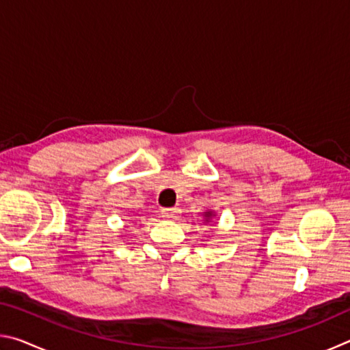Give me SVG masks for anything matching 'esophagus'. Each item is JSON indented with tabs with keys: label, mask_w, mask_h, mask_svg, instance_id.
<instances>
[{
	"label": "esophagus",
	"mask_w": 350,
	"mask_h": 350,
	"mask_svg": "<svg viewBox=\"0 0 350 350\" xmlns=\"http://www.w3.org/2000/svg\"><path fill=\"white\" fill-rule=\"evenodd\" d=\"M162 217L168 219V221H177V219L180 217V210L179 208H163Z\"/></svg>",
	"instance_id": "obj_1"
}]
</instances>
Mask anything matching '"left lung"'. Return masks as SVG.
I'll use <instances>...</instances> for the list:
<instances>
[{"label": "left lung", "mask_w": 350, "mask_h": 350, "mask_svg": "<svg viewBox=\"0 0 350 350\" xmlns=\"http://www.w3.org/2000/svg\"><path fill=\"white\" fill-rule=\"evenodd\" d=\"M216 217V213L213 211V210H206V211H204V222L205 224H211V221L213 219Z\"/></svg>", "instance_id": "obj_1"}]
</instances>
